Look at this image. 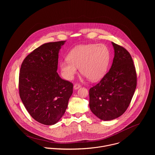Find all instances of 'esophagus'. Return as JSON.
<instances>
[{
  "mask_svg": "<svg viewBox=\"0 0 155 155\" xmlns=\"http://www.w3.org/2000/svg\"><path fill=\"white\" fill-rule=\"evenodd\" d=\"M81 87V84H78V83H76L74 85V88L75 89H77L79 88L80 87Z\"/></svg>",
  "mask_w": 155,
  "mask_h": 155,
  "instance_id": "esophagus-1",
  "label": "esophagus"
}]
</instances>
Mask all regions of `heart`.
I'll return each mask as SVG.
<instances>
[{
    "label": "heart",
    "mask_w": 155,
    "mask_h": 155,
    "mask_svg": "<svg viewBox=\"0 0 155 155\" xmlns=\"http://www.w3.org/2000/svg\"><path fill=\"white\" fill-rule=\"evenodd\" d=\"M67 58L60 63L61 70L66 79H72L79 67L82 74L92 81H97L106 72L110 52L105 45H81L74 48Z\"/></svg>",
    "instance_id": "heart-1"
}]
</instances>
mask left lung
Returning a JSON list of instances; mask_svg holds the SVG:
<instances>
[{
  "instance_id": "8db88e82",
  "label": "left lung",
  "mask_w": 155,
  "mask_h": 155,
  "mask_svg": "<svg viewBox=\"0 0 155 155\" xmlns=\"http://www.w3.org/2000/svg\"><path fill=\"white\" fill-rule=\"evenodd\" d=\"M111 43L114 57L110 69L89 91L90 109L103 120L124 113L137 87V73L130 54L123 46Z\"/></svg>"
}]
</instances>
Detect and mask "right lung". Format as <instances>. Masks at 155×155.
<instances>
[{"instance_id": "add662e5", "label": "right lung", "mask_w": 155, "mask_h": 155, "mask_svg": "<svg viewBox=\"0 0 155 155\" xmlns=\"http://www.w3.org/2000/svg\"><path fill=\"white\" fill-rule=\"evenodd\" d=\"M64 43L42 45L24 58L20 70L18 88L22 103L35 120L46 125L58 122L73 93V84L57 72L59 50Z\"/></svg>"}]
</instances>
